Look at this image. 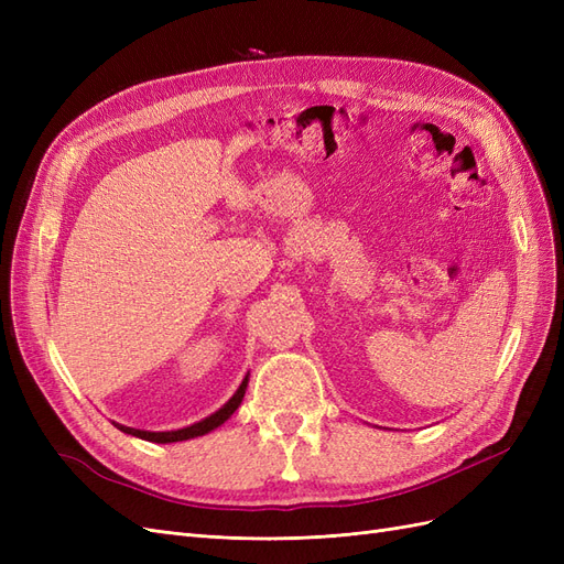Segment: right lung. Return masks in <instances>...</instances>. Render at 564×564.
<instances>
[{"label":"right lung","instance_id":"1","mask_svg":"<svg viewBox=\"0 0 564 564\" xmlns=\"http://www.w3.org/2000/svg\"><path fill=\"white\" fill-rule=\"evenodd\" d=\"M247 381L249 377H245V381L240 383V388H237L235 395L218 409V412H214L212 416L202 419L199 423H193L187 425V429H178V431H166V433H150V431H139V429H129V425H119L115 423L119 431L127 433V435H133V437H141V440H148V442H158V445H166V442H181V440H191V437H199V435H207L209 431L218 429L220 423H226L237 406L242 404V398H245V390H247Z\"/></svg>","mask_w":564,"mask_h":564}]
</instances>
